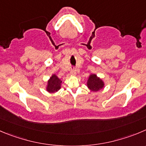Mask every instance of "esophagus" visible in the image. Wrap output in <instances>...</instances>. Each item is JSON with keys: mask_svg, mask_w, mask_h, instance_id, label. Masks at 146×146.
I'll return each mask as SVG.
<instances>
[{"mask_svg": "<svg viewBox=\"0 0 146 146\" xmlns=\"http://www.w3.org/2000/svg\"><path fill=\"white\" fill-rule=\"evenodd\" d=\"M70 74H71V75H75V74H76V70H74V69H72V70H71Z\"/></svg>", "mask_w": 146, "mask_h": 146, "instance_id": "esophagus-1", "label": "esophagus"}]
</instances>
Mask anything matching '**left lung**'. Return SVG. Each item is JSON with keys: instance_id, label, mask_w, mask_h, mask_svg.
<instances>
[{"instance_id": "1", "label": "left lung", "mask_w": 146, "mask_h": 146, "mask_svg": "<svg viewBox=\"0 0 146 146\" xmlns=\"http://www.w3.org/2000/svg\"><path fill=\"white\" fill-rule=\"evenodd\" d=\"M87 85L92 92H98L103 88L105 84L104 82L96 74H92L89 77Z\"/></svg>"}]
</instances>
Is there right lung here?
<instances>
[{
  "mask_svg": "<svg viewBox=\"0 0 146 146\" xmlns=\"http://www.w3.org/2000/svg\"><path fill=\"white\" fill-rule=\"evenodd\" d=\"M62 81L55 74H52L48 80L46 86V91L49 93H55L59 91L61 88V84Z\"/></svg>",
  "mask_w": 146,
  "mask_h": 146,
  "instance_id": "obj_1",
  "label": "right lung"
}]
</instances>
